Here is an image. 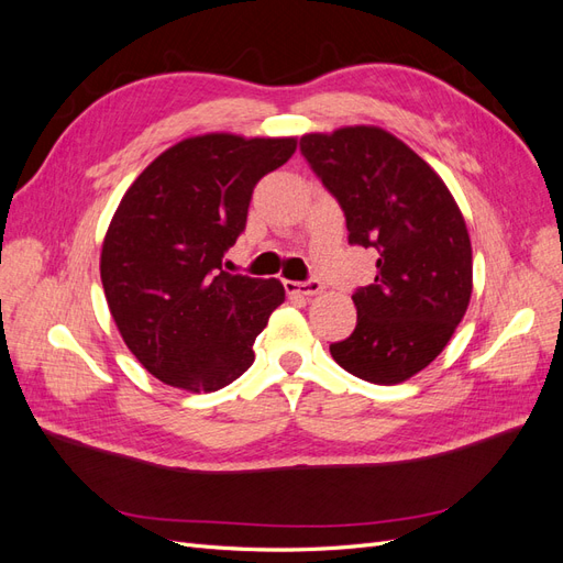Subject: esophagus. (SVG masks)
Segmentation results:
<instances>
[{"mask_svg": "<svg viewBox=\"0 0 563 563\" xmlns=\"http://www.w3.org/2000/svg\"><path fill=\"white\" fill-rule=\"evenodd\" d=\"M286 294H298V296H317L321 291V282L319 279H308V282H284Z\"/></svg>", "mask_w": 563, "mask_h": 563, "instance_id": "obj_1", "label": "esophagus"}]
</instances>
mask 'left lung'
Segmentation results:
<instances>
[{"mask_svg":"<svg viewBox=\"0 0 563 563\" xmlns=\"http://www.w3.org/2000/svg\"><path fill=\"white\" fill-rule=\"evenodd\" d=\"M300 152L345 211L350 244L376 249L354 331L331 345L352 376L404 383L446 347L472 296V244L446 183L380 126L305 133Z\"/></svg>","mask_w":563,"mask_h":563,"instance_id":"8db88e82","label":"left lung"}]
</instances>
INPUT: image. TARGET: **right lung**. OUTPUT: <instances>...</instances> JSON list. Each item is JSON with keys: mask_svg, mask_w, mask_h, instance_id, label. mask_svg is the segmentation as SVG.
I'll return each mask as SVG.
<instances>
[{"mask_svg": "<svg viewBox=\"0 0 563 563\" xmlns=\"http://www.w3.org/2000/svg\"><path fill=\"white\" fill-rule=\"evenodd\" d=\"M296 139L192 135L133 180L100 251L108 308L152 376L216 391L253 364V343L284 302L279 279L230 275L253 187L291 159Z\"/></svg>", "mask_w": 563, "mask_h": 563, "instance_id": "1", "label": "right lung"}]
</instances>
